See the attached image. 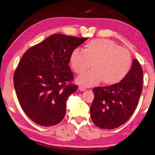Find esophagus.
<instances>
[{"instance_id": "34e87169", "label": "esophagus", "mask_w": 155, "mask_h": 155, "mask_svg": "<svg viewBox=\"0 0 155 155\" xmlns=\"http://www.w3.org/2000/svg\"><path fill=\"white\" fill-rule=\"evenodd\" d=\"M78 89H79V91H85V90H86V88H85V87H83V86H79L78 87Z\"/></svg>"}]
</instances>
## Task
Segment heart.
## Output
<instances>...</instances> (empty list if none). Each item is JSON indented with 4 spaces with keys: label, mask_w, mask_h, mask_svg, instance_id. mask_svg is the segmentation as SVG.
<instances>
[{
    "label": "heart",
    "mask_w": 155,
    "mask_h": 155,
    "mask_svg": "<svg viewBox=\"0 0 155 155\" xmlns=\"http://www.w3.org/2000/svg\"><path fill=\"white\" fill-rule=\"evenodd\" d=\"M131 57L126 48L107 39H95L85 45L84 51L75 48L71 53L70 63L74 71L81 74L91 68L92 70L77 78L85 87L94 86L103 81L112 85L122 81L128 74Z\"/></svg>",
    "instance_id": "1"
}]
</instances>
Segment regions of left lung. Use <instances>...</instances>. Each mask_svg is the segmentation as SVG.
<instances>
[{
	"instance_id": "8db88e82",
	"label": "left lung",
	"mask_w": 155,
	"mask_h": 155,
	"mask_svg": "<svg viewBox=\"0 0 155 155\" xmlns=\"http://www.w3.org/2000/svg\"><path fill=\"white\" fill-rule=\"evenodd\" d=\"M143 77L140 64L134 59L128 74L122 81L110 86L94 87L91 117L97 127L113 129L128 120L138 106L143 90Z\"/></svg>"
}]
</instances>
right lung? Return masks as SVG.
<instances>
[{
    "label": "right lung",
    "mask_w": 155,
    "mask_h": 155,
    "mask_svg": "<svg viewBox=\"0 0 155 155\" xmlns=\"http://www.w3.org/2000/svg\"><path fill=\"white\" fill-rule=\"evenodd\" d=\"M87 40L52 35L27 50L14 74V86L27 116L40 126H54L66 114V101L78 86L71 82V51Z\"/></svg>",
    "instance_id": "obj_1"
}]
</instances>
